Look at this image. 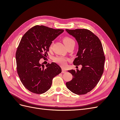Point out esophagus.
<instances>
[{
	"mask_svg": "<svg viewBox=\"0 0 120 120\" xmlns=\"http://www.w3.org/2000/svg\"><path fill=\"white\" fill-rule=\"evenodd\" d=\"M65 72H66V71L63 68V69H62V72H61V73H62V74H64V73H65Z\"/></svg>",
	"mask_w": 120,
	"mask_h": 120,
	"instance_id": "34e87169",
	"label": "esophagus"
}]
</instances>
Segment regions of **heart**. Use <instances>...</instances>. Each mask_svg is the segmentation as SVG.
I'll list each match as a JSON object with an SVG mask.
<instances>
[{
  "mask_svg": "<svg viewBox=\"0 0 120 120\" xmlns=\"http://www.w3.org/2000/svg\"><path fill=\"white\" fill-rule=\"evenodd\" d=\"M63 41L64 43V45H66L67 47H68L70 45L75 44V41L73 39L71 38L68 37H66L63 38ZM53 42L52 41L50 45V48H51ZM69 60V59L67 57H65L63 56H56L53 58V61L56 63L59 64L62 66H66L67 64L68 61Z\"/></svg>",
  "mask_w": 120,
  "mask_h": 120,
  "instance_id": "b5f03b06",
  "label": "heart"
}]
</instances>
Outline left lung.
I'll use <instances>...</instances> for the list:
<instances>
[{
	"label": "left lung",
	"instance_id": "left-lung-1",
	"mask_svg": "<svg viewBox=\"0 0 120 120\" xmlns=\"http://www.w3.org/2000/svg\"><path fill=\"white\" fill-rule=\"evenodd\" d=\"M66 30L75 38L79 44L77 56L73 64L82 66L80 71H68L72 79L66 82V86L72 93L85 95L97 86L103 74L105 56L102 44L96 35L86 29Z\"/></svg>",
	"mask_w": 120,
	"mask_h": 120
}]
</instances>
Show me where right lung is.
Listing matches in <instances>:
<instances>
[{
	"label": "right lung",
	"instance_id": "add662e5",
	"mask_svg": "<svg viewBox=\"0 0 120 120\" xmlns=\"http://www.w3.org/2000/svg\"><path fill=\"white\" fill-rule=\"evenodd\" d=\"M64 30H55L44 25H35L25 33L16 52V68L20 81L30 92L41 94L51 87L52 79L61 72L54 63L45 66L40 64L45 60L50 43Z\"/></svg>",
	"mask_w": 120,
	"mask_h": 120
}]
</instances>
